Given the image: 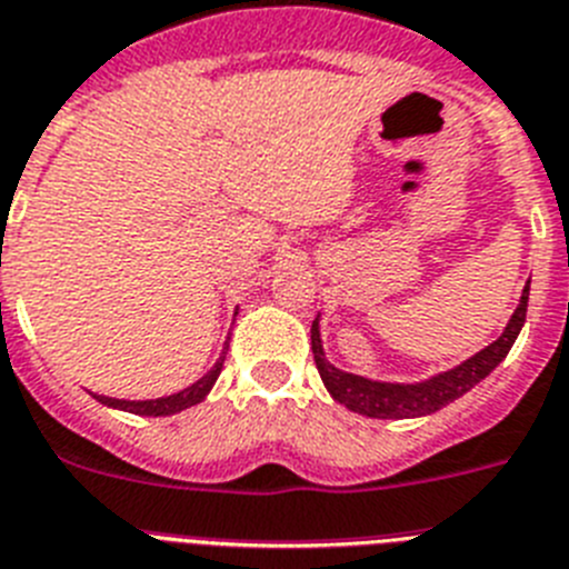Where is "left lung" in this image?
I'll use <instances>...</instances> for the list:
<instances>
[{"mask_svg":"<svg viewBox=\"0 0 569 569\" xmlns=\"http://www.w3.org/2000/svg\"><path fill=\"white\" fill-rule=\"evenodd\" d=\"M527 300H530V283L523 286L521 300H518L516 312H512L510 323L503 326L501 338L492 340L487 349L476 352L456 369L438 372L418 383H387V380H369L360 375L343 372V369L332 367L326 360L323 340H320V315L312 323V352L315 363H318L320 380L329 389L335 401L343 403L352 412L367 415V418H421V415H432L443 409L447 403L458 401L461 395L481 383L492 369L507 358V352L516 343L518 332H521L523 320H527Z\"/></svg>","mask_w":569,"mask_h":569,"instance_id":"left-lung-1","label":"left lung"}]
</instances>
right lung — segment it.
<instances>
[{
  "label": "right lung",
  "mask_w": 569,
  "mask_h": 569,
  "mask_svg": "<svg viewBox=\"0 0 569 569\" xmlns=\"http://www.w3.org/2000/svg\"><path fill=\"white\" fill-rule=\"evenodd\" d=\"M226 352H229V340H226L223 352H220V358H217V363L209 369V372L202 375L200 380H194L191 387L180 389V392L174 395H166V398H151V401H122V398H106V395H93V398L111 409H122V412H131V415H151V418L182 412V409L197 407L200 401H206V395L211 392L214 380L220 378V372H223Z\"/></svg>",
  "instance_id": "1"
}]
</instances>
